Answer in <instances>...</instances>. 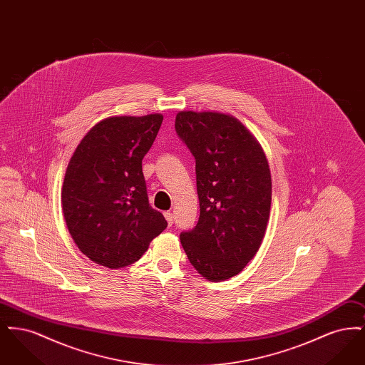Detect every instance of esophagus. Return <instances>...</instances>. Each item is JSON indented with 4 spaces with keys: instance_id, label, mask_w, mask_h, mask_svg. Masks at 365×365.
<instances>
[{
    "instance_id": "34e87169",
    "label": "esophagus",
    "mask_w": 365,
    "mask_h": 365,
    "mask_svg": "<svg viewBox=\"0 0 365 365\" xmlns=\"http://www.w3.org/2000/svg\"><path fill=\"white\" fill-rule=\"evenodd\" d=\"M164 216H165V220L168 222V225L173 226V223H174V215H173L171 212H165Z\"/></svg>"
}]
</instances>
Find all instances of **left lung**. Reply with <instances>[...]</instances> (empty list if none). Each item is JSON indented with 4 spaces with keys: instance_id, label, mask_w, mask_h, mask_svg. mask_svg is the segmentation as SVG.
Returning <instances> with one entry per match:
<instances>
[{
    "instance_id": "8db88e82",
    "label": "left lung",
    "mask_w": 365,
    "mask_h": 365,
    "mask_svg": "<svg viewBox=\"0 0 365 365\" xmlns=\"http://www.w3.org/2000/svg\"><path fill=\"white\" fill-rule=\"evenodd\" d=\"M175 128L195 158L200 219L180 242L197 272L210 282L238 275L265 235L272 180L257 138L237 118L180 110Z\"/></svg>"
}]
</instances>
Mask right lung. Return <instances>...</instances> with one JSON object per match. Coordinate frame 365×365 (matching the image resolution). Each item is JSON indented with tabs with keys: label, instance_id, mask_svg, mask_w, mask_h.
I'll list each match as a JSON object with an SVG mask.
<instances>
[{
	"label": "right lung",
	"instance_id": "add662e5",
	"mask_svg": "<svg viewBox=\"0 0 365 365\" xmlns=\"http://www.w3.org/2000/svg\"><path fill=\"white\" fill-rule=\"evenodd\" d=\"M161 113L96 123L72 153L61 187L71 237L96 264L115 269L139 260L167 220L149 205L142 158Z\"/></svg>",
	"mask_w": 365,
	"mask_h": 365
}]
</instances>
